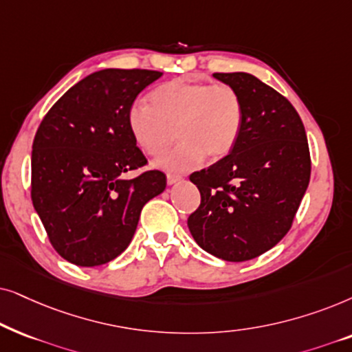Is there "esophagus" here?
Listing matches in <instances>:
<instances>
[{
    "mask_svg": "<svg viewBox=\"0 0 352 352\" xmlns=\"http://www.w3.org/2000/svg\"><path fill=\"white\" fill-rule=\"evenodd\" d=\"M180 180H182L180 175H175V173H167V184L168 185L177 184V182H180Z\"/></svg>",
    "mask_w": 352,
    "mask_h": 352,
    "instance_id": "esophagus-1",
    "label": "esophagus"
}]
</instances>
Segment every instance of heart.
I'll use <instances>...</instances> for the list:
<instances>
[{"mask_svg": "<svg viewBox=\"0 0 352 352\" xmlns=\"http://www.w3.org/2000/svg\"><path fill=\"white\" fill-rule=\"evenodd\" d=\"M148 100L149 104L135 101L129 107V130L151 157L166 153L177 133L180 143L159 161L167 170H191L204 156L219 161L240 138L245 106L230 85L173 78L154 88Z\"/></svg>", "mask_w": 352, "mask_h": 352, "instance_id": "obj_1", "label": "heart"}]
</instances>
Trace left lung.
<instances>
[{
  "label": "left lung",
  "instance_id": "8db88e82",
  "mask_svg": "<svg viewBox=\"0 0 352 352\" xmlns=\"http://www.w3.org/2000/svg\"><path fill=\"white\" fill-rule=\"evenodd\" d=\"M214 77L240 93L245 117L232 153L190 175L201 204L188 228L209 254L243 262L289 232L311 179V153L301 117L283 95L246 72Z\"/></svg>",
  "mask_w": 352,
  "mask_h": 352
}]
</instances>
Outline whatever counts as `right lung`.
<instances>
[{"label": "right lung", "instance_id": "add662e5", "mask_svg": "<svg viewBox=\"0 0 352 352\" xmlns=\"http://www.w3.org/2000/svg\"><path fill=\"white\" fill-rule=\"evenodd\" d=\"M162 72L104 69L64 93L41 120L32 146V203L65 261L95 267L132 241L143 206L166 190L129 130L127 112Z\"/></svg>", "mask_w": 352, "mask_h": 352}]
</instances>
